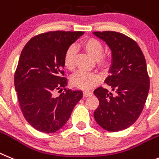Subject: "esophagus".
<instances>
[{
  "label": "esophagus",
  "instance_id": "1",
  "mask_svg": "<svg viewBox=\"0 0 159 159\" xmlns=\"http://www.w3.org/2000/svg\"><path fill=\"white\" fill-rule=\"evenodd\" d=\"M83 93H84V96L85 97H90L93 95V92L90 90H84Z\"/></svg>",
  "mask_w": 159,
  "mask_h": 159
}]
</instances>
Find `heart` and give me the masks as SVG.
Segmentation results:
<instances>
[{"label": "heart", "instance_id": "obj_1", "mask_svg": "<svg viewBox=\"0 0 159 159\" xmlns=\"http://www.w3.org/2000/svg\"><path fill=\"white\" fill-rule=\"evenodd\" d=\"M81 45L85 52L96 60L97 63L101 68H108L110 60L107 56L102 55L104 49L103 45L100 41L95 38H89L84 41ZM75 58L76 49L74 45H71L66 49L64 55V65L66 69L71 71L75 69ZM100 80L101 76L96 73L78 71L72 76L71 83L77 88L87 89L93 87Z\"/></svg>", "mask_w": 159, "mask_h": 159}]
</instances>
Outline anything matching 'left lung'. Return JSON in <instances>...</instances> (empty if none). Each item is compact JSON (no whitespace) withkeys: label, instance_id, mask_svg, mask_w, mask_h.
Listing matches in <instances>:
<instances>
[{"label":"left lung","instance_id":"1","mask_svg":"<svg viewBox=\"0 0 159 159\" xmlns=\"http://www.w3.org/2000/svg\"><path fill=\"white\" fill-rule=\"evenodd\" d=\"M111 51L110 75L105 82L111 88H97L99 101L93 113L97 123L106 130L121 131L134 123L146 103L150 89L145 57L136 41L114 31L93 32Z\"/></svg>","mask_w":159,"mask_h":159}]
</instances>
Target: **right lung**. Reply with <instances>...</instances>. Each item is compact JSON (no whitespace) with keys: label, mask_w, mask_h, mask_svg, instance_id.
Wrapping results in <instances>:
<instances>
[{"label":"right lung","mask_w":159,"mask_h":159,"mask_svg":"<svg viewBox=\"0 0 159 159\" xmlns=\"http://www.w3.org/2000/svg\"><path fill=\"white\" fill-rule=\"evenodd\" d=\"M84 32H48L34 37L20 53L14 75L20 110L26 121L43 133H54L67 122L81 90L57 89L67 85L63 69L66 49Z\"/></svg>","instance_id":"add662e5"}]
</instances>
